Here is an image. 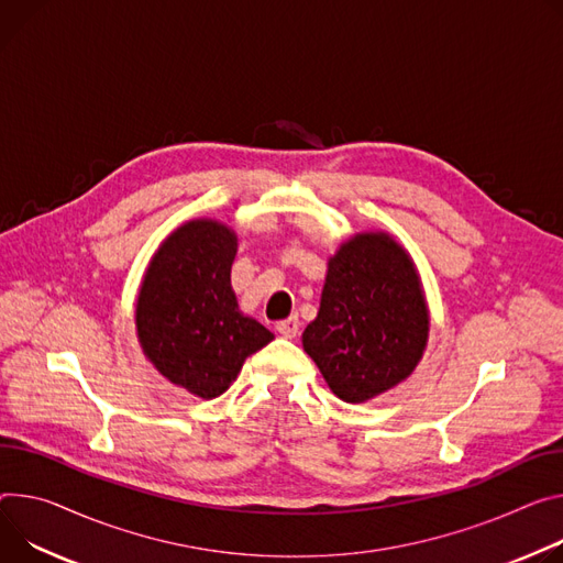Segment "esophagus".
Wrapping results in <instances>:
<instances>
[{
    "label": "esophagus",
    "instance_id": "34e87169",
    "mask_svg": "<svg viewBox=\"0 0 563 563\" xmlns=\"http://www.w3.org/2000/svg\"><path fill=\"white\" fill-rule=\"evenodd\" d=\"M298 328H300V323H298V319H296V317H289V319L278 321V323H276L278 334H280V336H285V339H294V336L298 334Z\"/></svg>",
    "mask_w": 563,
    "mask_h": 563
}]
</instances>
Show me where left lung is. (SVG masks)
Instances as JSON below:
<instances>
[{
	"mask_svg": "<svg viewBox=\"0 0 563 563\" xmlns=\"http://www.w3.org/2000/svg\"><path fill=\"white\" fill-rule=\"evenodd\" d=\"M429 330L411 253L386 231H360L328 258L319 312L300 341L339 399L364 404L413 375Z\"/></svg>",
	"mask_w": 563,
	"mask_h": 563,
	"instance_id": "8db88e82",
	"label": "left lung"
}]
</instances>
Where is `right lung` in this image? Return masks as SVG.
<instances>
[{
	"instance_id": "obj_1",
	"label": "right lung",
	"mask_w": 563,
	"mask_h": 563,
	"mask_svg": "<svg viewBox=\"0 0 563 563\" xmlns=\"http://www.w3.org/2000/svg\"><path fill=\"white\" fill-rule=\"evenodd\" d=\"M235 231L211 218L177 227L152 255L134 308L145 360L201 399L222 395L274 334L240 312L231 287Z\"/></svg>"
}]
</instances>
